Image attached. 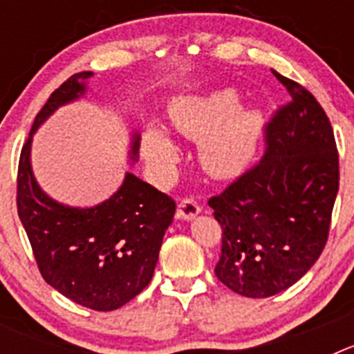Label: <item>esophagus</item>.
I'll list each match as a JSON object with an SVG mask.
<instances>
[{
	"label": "esophagus",
	"instance_id": "esophagus-1",
	"mask_svg": "<svg viewBox=\"0 0 354 354\" xmlns=\"http://www.w3.org/2000/svg\"><path fill=\"white\" fill-rule=\"evenodd\" d=\"M200 214V205L195 198H184L180 200L179 207H177V216H179L180 220H193L196 216Z\"/></svg>",
	"mask_w": 354,
	"mask_h": 354
}]
</instances>
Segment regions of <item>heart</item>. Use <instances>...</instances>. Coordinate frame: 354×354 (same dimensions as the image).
<instances>
[{
  "instance_id": "b5f03b06",
  "label": "heart",
  "mask_w": 354,
  "mask_h": 354,
  "mask_svg": "<svg viewBox=\"0 0 354 354\" xmlns=\"http://www.w3.org/2000/svg\"><path fill=\"white\" fill-rule=\"evenodd\" d=\"M168 118L177 133L198 142L200 165L214 179H230L248 167L264 124L257 109L239 108V97L228 88L177 97L168 106ZM143 156L159 170L177 161V147L167 129L147 127Z\"/></svg>"
}]
</instances>
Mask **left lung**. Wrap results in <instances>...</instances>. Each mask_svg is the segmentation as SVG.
<instances>
[{"instance_id":"8db88e82","label":"left lung","mask_w":354,"mask_h":354,"mask_svg":"<svg viewBox=\"0 0 354 354\" xmlns=\"http://www.w3.org/2000/svg\"><path fill=\"white\" fill-rule=\"evenodd\" d=\"M290 95L266 126V156L209 205L223 228L216 277L246 298H270L310 270L326 245L339 154L324 109L273 71Z\"/></svg>"}]
</instances>
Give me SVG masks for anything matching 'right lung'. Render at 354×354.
I'll use <instances>...</instances> for the list:
<instances>
[{
  "label": "right lung",
  "mask_w": 354,
  "mask_h": 354,
  "mask_svg": "<svg viewBox=\"0 0 354 354\" xmlns=\"http://www.w3.org/2000/svg\"><path fill=\"white\" fill-rule=\"evenodd\" d=\"M93 72H80L55 90L35 117L21 150L17 212L44 280L65 298L92 310H117L152 280L175 202L127 171L113 195L93 207H72L44 192L31 168V142L60 106L86 92ZM140 134H131L136 161Z\"/></svg>",
  "instance_id": "add662e5"
}]
</instances>
